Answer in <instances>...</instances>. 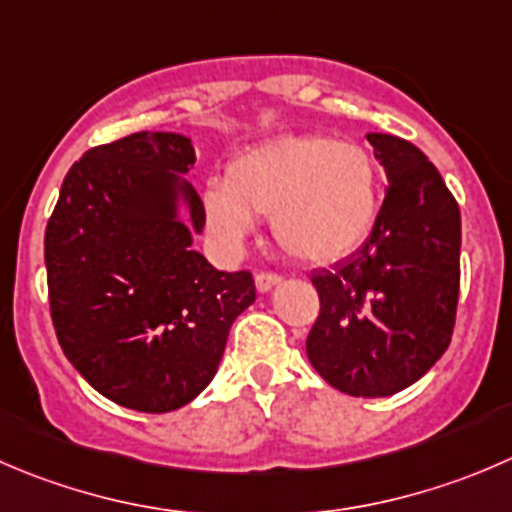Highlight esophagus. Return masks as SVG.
<instances>
[{"label":"esophagus","mask_w":512,"mask_h":512,"mask_svg":"<svg viewBox=\"0 0 512 512\" xmlns=\"http://www.w3.org/2000/svg\"><path fill=\"white\" fill-rule=\"evenodd\" d=\"M277 282H280V275H275V272H260V275L255 277L257 292H270Z\"/></svg>","instance_id":"34e87169"}]
</instances>
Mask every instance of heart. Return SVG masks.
<instances>
[{
    "mask_svg": "<svg viewBox=\"0 0 512 512\" xmlns=\"http://www.w3.org/2000/svg\"><path fill=\"white\" fill-rule=\"evenodd\" d=\"M212 237L237 250L270 217L277 245L295 260L332 265L360 250L380 215V175L355 142L285 135L232 157L225 180L202 192Z\"/></svg>",
    "mask_w": 512,
    "mask_h": 512,
    "instance_id": "1",
    "label": "heart"
}]
</instances>
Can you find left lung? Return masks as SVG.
I'll use <instances>...</instances> for the list:
<instances>
[{
	"mask_svg": "<svg viewBox=\"0 0 512 512\" xmlns=\"http://www.w3.org/2000/svg\"><path fill=\"white\" fill-rule=\"evenodd\" d=\"M367 142L388 187L365 245L312 272L320 315L312 367L340 393L388 398L418 382L450 345L460 290V210L433 162L395 135Z\"/></svg>",
	"mask_w": 512,
	"mask_h": 512,
	"instance_id": "obj_1",
	"label": "left lung"
}]
</instances>
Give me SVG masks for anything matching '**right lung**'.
I'll use <instances>...</instances> for the list:
<instances>
[{"instance_id": "right-lung-1", "label": "right lung", "mask_w": 512, "mask_h": 512, "mask_svg": "<svg viewBox=\"0 0 512 512\" xmlns=\"http://www.w3.org/2000/svg\"><path fill=\"white\" fill-rule=\"evenodd\" d=\"M190 137L135 132L89 150L59 190L44 235L49 305L74 370L112 403L172 413L207 388L250 272L195 250L205 207L185 175Z\"/></svg>"}]
</instances>
